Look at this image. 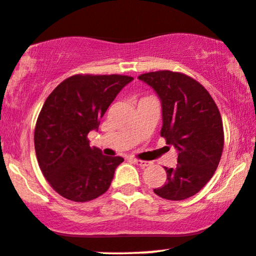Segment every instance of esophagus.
I'll return each mask as SVG.
<instances>
[{"instance_id":"obj_1","label":"esophagus","mask_w":256,"mask_h":256,"mask_svg":"<svg viewBox=\"0 0 256 256\" xmlns=\"http://www.w3.org/2000/svg\"><path fill=\"white\" fill-rule=\"evenodd\" d=\"M132 161H134V163H136V164H138V166H140V167H148V166H149V163L150 162H148V161H142V160H138V158H132Z\"/></svg>"}]
</instances>
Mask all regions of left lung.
Wrapping results in <instances>:
<instances>
[{
	"label": "left lung",
	"instance_id": "obj_1",
	"mask_svg": "<svg viewBox=\"0 0 256 256\" xmlns=\"http://www.w3.org/2000/svg\"><path fill=\"white\" fill-rule=\"evenodd\" d=\"M138 78L158 93L161 136L178 150V164L164 167L167 182L154 192L168 200L190 198L208 182L220 164L224 146L220 110L210 93L186 74L158 70Z\"/></svg>",
	"mask_w": 256,
	"mask_h": 256
}]
</instances>
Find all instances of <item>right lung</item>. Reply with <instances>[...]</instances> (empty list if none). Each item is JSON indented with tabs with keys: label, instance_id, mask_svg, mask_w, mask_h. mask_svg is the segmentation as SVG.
Returning <instances> with one entry per match:
<instances>
[{
	"label": "right lung",
	"instance_id": "obj_1",
	"mask_svg": "<svg viewBox=\"0 0 256 256\" xmlns=\"http://www.w3.org/2000/svg\"><path fill=\"white\" fill-rule=\"evenodd\" d=\"M134 78L78 74L60 82L45 100L34 128L40 170L58 194L84 202L110 188L114 170L124 161L90 148L88 134L116 95Z\"/></svg>",
	"mask_w": 256,
	"mask_h": 256
}]
</instances>
